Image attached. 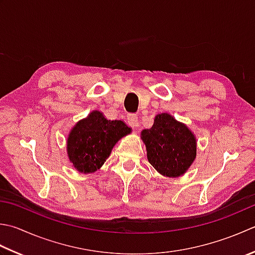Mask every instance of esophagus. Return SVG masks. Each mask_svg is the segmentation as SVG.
I'll return each mask as SVG.
<instances>
[{
	"mask_svg": "<svg viewBox=\"0 0 255 255\" xmlns=\"http://www.w3.org/2000/svg\"><path fill=\"white\" fill-rule=\"evenodd\" d=\"M127 124L131 127H138L139 126V122H138V117L137 115L134 114H129L127 116Z\"/></svg>",
	"mask_w": 255,
	"mask_h": 255,
	"instance_id": "34e87169",
	"label": "esophagus"
}]
</instances>
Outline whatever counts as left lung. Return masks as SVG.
<instances>
[{
    "instance_id": "left-lung-1",
    "label": "left lung",
    "mask_w": 255,
    "mask_h": 255,
    "mask_svg": "<svg viewBox=\"0 0 255 255\" xmlns=\"http://www.w3.org/2000/svg\"><path fill=\"white\" fill-rule=\"evenodd\" d=\"M148 161L167 177H179L188 170L197 154V141L186 125L163 113L154 118L150 129L141 132Z\"/></svg>"
}]
</instances>
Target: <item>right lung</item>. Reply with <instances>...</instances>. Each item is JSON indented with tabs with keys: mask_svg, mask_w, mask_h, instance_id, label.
Listing matches in <instances>:
<instances>
[{
	"mask_svg": "<svg viewBox=\"0 0 255 255\" xmlns=\"http://www.w3.org/2000/svg\"><path fill=\"white\" fill-rule=\"evenodd\" d=\"M122 121H108L95 111L78 122L67 139L69 160L76 170L91 173L101 168L119 139L130 132Z\"/></svg>",
	"mask_w": 255,
	"mask_h": 255,
	"instance_id": "right-lung-1",
	"label": "right lung"
}]
</instances>
